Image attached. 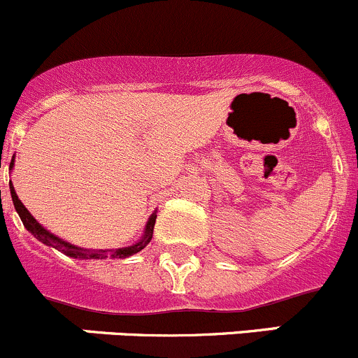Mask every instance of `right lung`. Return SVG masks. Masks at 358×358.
Listing matches in <instances>:
<instances>
[{
	"label": "right lung",
	"instance_id": "1",
	"mask_svg": "<svg viewBox=\"0 0 358 358\" xmlns=\"http://www.w3.org/2000/svg\"><path fill=\"white\" fill-rule=\"evenodd\" d=\"M12 169H13V160H12V164H10V171H12ZM10 193H12V200H13L15 210H17L18 217H20V220H22V224H24L25 229H27L29 233L34 236L36 239H39L43 245L51 246V248L58 250V252H62L64 255H67V257H72V259H77V260L127 259V257L136 255L138 252H141V250L145 248V246L148 245V243L152 241V238H153V227H155V220H157V210H155L152 215L148 217V222H146L141 239H138L134 245L124 246V248H112V250L80 248V246L72 245V243H69V241H65V239L58 238V236L50 233L46 227H43L41 224H39L38 220H36L34 217L31 215V212L25 208L24 203L18 200L17 193H15V187L12 186V180H10Z\"/></svg>",
	"mask_w": 358,
	"mask_h": 358
}]
</instances>
